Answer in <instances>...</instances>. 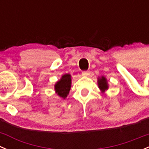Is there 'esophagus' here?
Listing matches in <instances>:
<instances>
[{
	"label": "esophagus",
	"instance_id": "esophagus-1",
	"mask_svg": "<svg viewBox=\"0 0 149 149\" xmlns=\"http://www.w3.org/2000/svg\"><path fill=\"white\" fill-rule=\"evenodd\" d=\"M90 74H91V72H90L89 70H87V71H83L82 72V74L83 75V76H88Z\"/></svg>",
	"mask_w": 149,
	"mask_h": 149
}]
</instances>
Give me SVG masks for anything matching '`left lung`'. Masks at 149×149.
Masks as SVG:
<instances>
[{
    "mask_svg": "<svg viewBox=\"0 0 149 149\" xmlns=\"http://www.w3.org/2000/svg\"><path fill=\"white\" fill-rule=\"evenodd\" d=\"M98 87L100 88V89L102 91H105V90H107L108 88V85H107V79L104 77H101V78L98 79Z\"/></svg>",
    "mask_w": 149,
    "mask_h": 149,
    "instance_id": "8db88e82",
    "label": "left lung"
}]
</instances>
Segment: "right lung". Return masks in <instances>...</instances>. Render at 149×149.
<instances>
[{
	"instance_id": "obj_1",
	"label": "right lung",
	"mask_w": 149,
	"mask_h": 149,
	"mask_svg": "<svg viewBox=\"0 0 149 149\" xmlns=\"http://www.w3.org/2000/svg\"><path fill=\"white\" fill-rule=\"evenodd\" d=\"M71 88V75L67 74L63 75L61 79L55 85L56 93L60 97L65 98L69 94Z\"/></svg>"
}]
</instances>
